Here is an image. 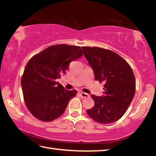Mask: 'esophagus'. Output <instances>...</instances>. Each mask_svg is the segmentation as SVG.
Masks as SVG:
<instances>
[{
	"instance_id": "obj_1",
	"label": "esophagus",
	"mask_w": 156,
	"mask_h": 156,
	"mask_svg": "<svg viewBox=\"0 0 156 156\" xmlns=\"http://www.w3.org/2000/svg\"><path fill=\"white\" fill-rule=\"evenodd\" d=\"M80 95L82 98H87L89 97V94L84 93V92H80Z\"/></svg>"
}]
</instances>
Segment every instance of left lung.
<instances>
[{"label":"left lung","instance_id":"8db88e82","mask_svg":"<svg viewBox=\"0 0 156 156\" xmlns=\"http://www.w3.org/2000/svg\"><path fill=\"white\" fill-rule=\"evenodd\" d=\"M84 56L94 71L95 80L104 83V96L91 95L95 105L87 110L96 122H116L125 114L136 92V79L127 62L109 49L83 47Z\"/></svg>","mask_w":156,"mask_h":156}]
</instances>
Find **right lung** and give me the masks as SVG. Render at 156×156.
<instances>
[{
	"instance_id": "obj_1",
	"label": "right lung",
	"mask_w": 156,
	"mask_h": 156,
	"mask_svg": "<svg viewBox=\"0 0 156 156\" xmlns=\"http://www.w3.org/2000/svg\"><path fill=\"white\" fill-rule=\"evenodd\" d=\"M83 54L80 47L60 44L47 47L29 60L21 86L26 106L37 119L51 122L65 112L78 91L66 90L56 80Z\"/></svg>"
}]
</instances>
